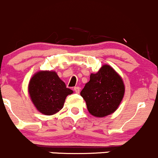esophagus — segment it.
<instances>
[{
    "instance_id": "34e87169",
    "label": "esophagus",
    "mask_w": 158,
    "mask_h": 158,
    "mask_svg": "<svg viewBox=\"0 0 158 158\" xmlns=\"http://www.w3.org/2000/svg\"><path fill=\"white\" fill-rule=\"evenodd\" d=\"M74 91H75V92H76V93L79 94V91H80V88H79V86L75 87V88H74Z\"/></svg>"
}]
</instances>
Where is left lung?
Listing matches in <instances>:
<instances>
[{"instance_id": "1", "label": "left lung", "mask_w": 158, "mask_h": 158, "mask_svg": "<svg viewBox=\"0 0 158 158\" xmlns=\"http://www.w3.org/2000/svg\"><path fill=\"white\" fill-rule=\"evenodd\" d=\"M125 94L122 77L109 65H104L98 73L90 75V80L81 91L89 112L103 118L112 114L120 105Z\"/></svg>"}]
</instances>
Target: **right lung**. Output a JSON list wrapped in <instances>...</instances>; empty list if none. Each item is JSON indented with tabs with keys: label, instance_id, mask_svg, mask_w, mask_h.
Instances as JSON below:
<instances>
[{
	"label": "right lung",
	"instance_id": "1",
	"mask_svg": "<svg viewBox=\"0 0 158 158\" xmlns=\"http://www.w3.org/2000/svg\"><path fill=\"white\" fill-rule=\"evenodd\" d=\"M28 92L36 109L52 115L63 109L66 96L73 91L66 88L56 72L39 71L30 79Z\"/></svg>",
	"mask_w": 158,
	"mask_h": 158
}]
</instances>
